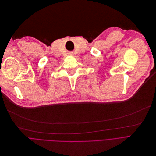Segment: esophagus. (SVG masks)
I'll return each mask as SVG.
<instances>
[{"label": "esophagus", "instance_id": "34e87169", "mask_svg": "<svg viewBox=\"0 0 156 156\" xmlns=\"http://www.w3.org/2000/svg\"><path fill=\"white\" fill-rule=\"evenodd\" d=\"M68 54H69V55H71V56H73V53H72V52H70V53H69Z\"/></svg>", "mask_w": 156, "mask_h": 156}]
</instances>
